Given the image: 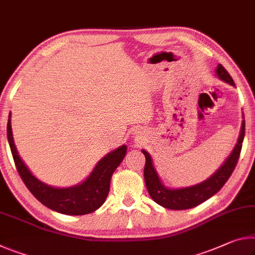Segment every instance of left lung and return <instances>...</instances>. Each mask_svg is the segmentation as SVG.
Masks as SVG:
<instances>
[{"label":"left lung","instance_id":"left-lung-1","mask_svg":"<svg viewBox=\"0 0 255 255\" xmlns=\"http://www.w3.org/2000/svg\"><path fill=\"white\" fill-rule=\"evenodd\" d=\"M216 74L221 80L235 86V83H234L232 76L228 74V71L221 64H218ZM244 135L245 121L243 120L236 146L234 147L233 152L230 153V155L225 161V163L209 179L202 181V183L197 185L191 186V187L185 188L171 189L165 187L162 184V181L159 178V176H157L154 165H153L151 155L145 149H142L145 159H146L144 168V179L149 196L157 204H160L161 207L171 210L191 209L203 203L204 201H207L210 197L215 195L216 193L219 192L220 188L226 184V181L229 179V177L232 176L234 169H235L237 164L238 157H240L241 154Z\"/></svg>","mask_w":255,"mask_h":255}]
</instances>
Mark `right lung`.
<instances>
[{
  "label": "right lung",
  "instance_id": "add662e5",
  "mask_svg": "<svg viewBox=\"0 0 255 255\" xmlns=\"http://www.w3.org/2000/svg\"><path fill=\"white\" fill-rule=\"evenodd\" d=\"M10 117L11 115L7 120L6 134L15 167L27 188L40 203L53 211L69 216L87 215L94 212L104 203L110 191L112 173L126 155V145H121L100 160L94 170L82 184L68 188H55L36 178L20 159L12 137Z\"/></svg>",
  "mask_w": 255,
  "mask_h": 255
}]
</instances>
